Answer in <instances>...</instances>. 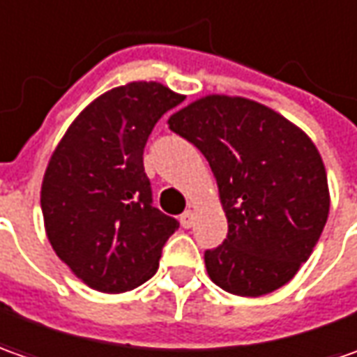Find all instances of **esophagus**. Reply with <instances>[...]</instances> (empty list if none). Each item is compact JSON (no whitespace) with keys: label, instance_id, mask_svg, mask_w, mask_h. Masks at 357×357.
<instances>
[{"label":"esophagus","instance_id":"1","mask_svg":"<svg viewBox=\"0 0 357 357\" xmlns=\"http://www.w3.org/2000/svg\"><path fill=\"white\" fill-rule=\"evenodd\" d=\"M179 223H181V227L183 229L193 227V223H195V215H193L190 209H188V211H183V213H181V217H179Z\"/></svg>","mask_w":357,"mask_h":357}]
</instances>
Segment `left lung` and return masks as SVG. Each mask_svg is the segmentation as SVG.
Listing matches in <instances>:
<instances>
[{
	"instance_id": "1",
	"label": "left lung",
	"mask_w": 357,
	"mask_h": 357,
	"mask_svg": "<svg viewBox=\"0 0 357 357\" xmlns=\"http://www.w3.org/2000/svg\"><path fill=\"white\" fill-rule=\"evenodd\" d=\"M209 162L227 239L205 251L207 275L237 296H263L296 275L330 211L328 178L312 140L275 110L211 94L167 120Z\"/></svg>"
}]
</instances>
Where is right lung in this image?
Masks as SVG:
<instances>
[{"label": "right lung", "mask_w": 357, "mask_h": 357, "mask_svg": "<svg viewBox=\"0 0 357 357\" xmlns=\"http://www.w3.org/2000/svg\"><path fill=\"white\" fill-rule=\"evenodd\" d=\"M181 100L160 82L112 89L80 112L51 155L41 188L47 237L91 289L114 294L144 284L179 227L152 205L144 148Z\"/></svg>", "instance_id": "1"}]
</instances>
